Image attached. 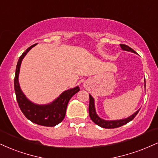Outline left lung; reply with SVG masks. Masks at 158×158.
Returning <instances> with one entry per match:
<instances>
[{
  "label": "left lung",
  "instance_id": "1",
  "mask_svg": "<svg viewBox=\"0 0 158 158\" xmlns=\"http://www.w3.org/2000/svg\"><path fill=\"white\" fill-rule=\"evenodd\" d=\"M120 46L123 51H131V52L136 54L135 51L132 48H131L130 47H129L128 45H126L124 44H121ZM145 86H146V82H145ZM89 98H90V102H89V115H90L91 120L94 121L96 124L98 125V126L101 127H103V128L113 129V128H117V127L123 126V125L126 124V123H129L130 121H132V119L136 116V115L138 113V112H139L140 110H138V111H136L135 113L132 114V115H130V117L127 118H124V119H121V120H114V121L104 120V119L101 118L97 114H96V109H95L94 98H93L92 96L90 94H89Z\"/></svg>",
  "mask_w": 158,
  "mask_h": 158
}]
</instances>
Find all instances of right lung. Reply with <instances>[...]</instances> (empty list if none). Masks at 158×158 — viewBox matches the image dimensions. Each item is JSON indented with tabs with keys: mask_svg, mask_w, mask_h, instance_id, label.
Wrapping results in <instances>:
<instances>
[{
	"mask_svg": "<svg viewBox=\"0 0 158 158\" xmlns=\"http://www.w3.org/2000/svg\"><path fill=\"white\" fill-rule=\"evenodd\" d=\"M37 44L32 45L26 49L19 58L17 64L14 80L15 91L19 107L29 121L45 127H54L62 122L65 116L66 109L72 96L79 91V86L64 91L57 98L50 104L40 105L31 102L26 97L19 85L18 77L23 59L26 54Z\"/></svg>",
	"mask_w": 158,
	"mask_h": 158,
	"instance_id": "obj_1",
	"label": "right lung"
}]
</instances>
